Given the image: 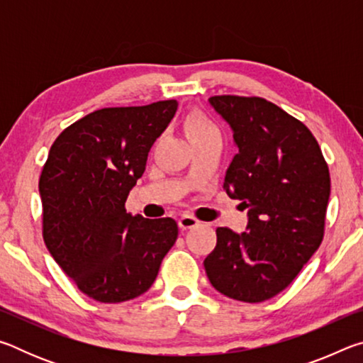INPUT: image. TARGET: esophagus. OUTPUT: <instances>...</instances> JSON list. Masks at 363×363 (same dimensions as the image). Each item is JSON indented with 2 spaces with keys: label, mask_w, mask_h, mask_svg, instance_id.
Listing matches in <instances>:
<instances>
[{
  "label": "esophagus",
  "mask_w": 363,
  "mask_h": 363,
  "mask_svg": "<svg viewBox=\"0 0 363 363\" xmlns=\"http://www.w3.org/2000/svg\"><path fill=\"white\" fill-rule=\"evenodd\" d=\"M177 223H179V227L182 230H187V229H194V227H196L200 224V220L196 219V218H194L192 214H182V216L179 218V220H177Z\"/></svg>",
  "instance_id": "34e87169"
}]
</instances>
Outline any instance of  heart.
<instances>
[{"instance_id":"1","label":"heart","mask_w":363,"mask_h":363,"mask_svg":"<svg viewBox=\"0 0 363 363\" xmlns=\"http://www.w3.org/2000/svg\"><path fill=\"white\" fill-rule=\"evenodd\" d=\"M184 130H186L187 136L192 139L210 136V134H219L218 128L213 125V123L205 118L203 115H189L186 120H184Z\"/></svg>"}]
</instances>
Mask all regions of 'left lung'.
Listing matches in <instances>:
<instances>
[{
	"label": "left lung",
	"instance_id": "left-lung-1",
	"mask_svg": "<svg viewBox=\"0 0 363 363\" xmlns=\"http://www.w3.org/2000/svg\"><path fill=\"white\" fill-rule=\"evenodd\" d=\"M238 152L224 189L248 211L247 230L218 227L203 266L224 296L261 303L284 291L320 247L330 173L304 123L262 97L214 96Z\"/></svg>",
	"mask_w": 363,
	"mask_h": 363
}]
</instances>
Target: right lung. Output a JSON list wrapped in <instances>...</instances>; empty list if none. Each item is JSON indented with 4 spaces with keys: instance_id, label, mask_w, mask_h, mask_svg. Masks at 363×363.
<instances>
[{
    "instance_id": "obj_1",
    "label": "right lung",
    "mask_w": 363,
    "mask_h": 363,
    "mask_svg": "<svg viewBox=\"0 0 363 363\" xmlns=\"http://www.w3.org/2000/svg\"><path fill=\"white\" fill-rule=\"evenodd\" d=\"M176 110L173 99L96 110L65 128L49 150L38 184L43 238L60 269L99 303L145 293L176 243L174 219L125 210Z\"/></svg>"
}]
</instances>
